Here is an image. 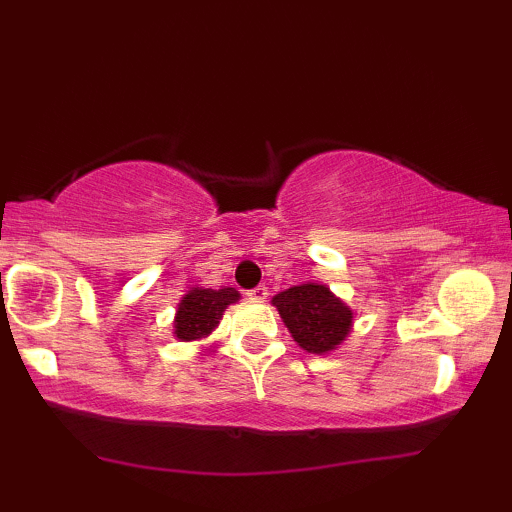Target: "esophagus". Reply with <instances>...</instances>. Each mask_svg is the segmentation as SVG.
I'll use <instances>...</instances> for the list:
<instances>
[{"label": "esophagus", "mask_w": 512, "mask_h": 512, "mask_svg": "<svg viewBox=\"0 0 512 512\" xmlns=\"http://www.w3.org/2000/svg\"><path fill=\"white\" fill-rule=\"evenodd\" d=\"M247 298L256 300V303H263V300L268 298V286H256V289L247 291Z\"/></svg>", "instance_id": "esophagus-1"}]
</instances>
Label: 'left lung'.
Segmentation results:
<instances>
[{"label":"left lung","instance_id":"left-lung-1","mask_svg":"<svg viewBox=\"0 0 512 512\" xmlns=\"http://www.w3.org/2000/svg\"><path fill=\"white\" fill-rule=\"evenodd\" d=\"M293 340L312 354L335 349L347 338L352 310L321 284L291 286L272 298Z\"/></svg>","mask_w":512,"mask_h":512}]
</instances>
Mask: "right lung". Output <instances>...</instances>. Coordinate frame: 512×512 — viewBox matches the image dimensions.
Listing matches in <instances>:
<instances>
[{"instance_id":"obj_1","label":"right lung","mask_w":512,"mask_h":512,"mask_svg":"<svg viewBox=\"0 0 512 512\" xmlns=\"http://www.w3.org/2000/svg\"><path fill=\"white\" fill-rule=\"evenodd\" d=\"M240 298L235 289H193L179 303L174 319V335L179 340H200L219 326L223 310Z\"/></svg>"}]
</instances>
